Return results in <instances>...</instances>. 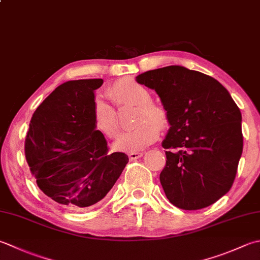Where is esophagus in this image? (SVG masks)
Instances as JSON below:
<instances>
[{
	"label": "esophagus",
	"mask_w": 260,
	"mask_h": 260,
	"mask_svg": "<svg viewBox=\"0 0 260 260\" xmlns=\"http://www.w3.org/2000/svg\"><path fill=\"white\" fill-rule=\"evenodd\" d=\"M142 155H143L142 152H129L128 153L129 160H136V159H139V157H141Z\"/></svg>",
	"instance_id": "obj_1"
}]
</instances>
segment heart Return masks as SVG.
Masks as SVG:
<instances>
[{
	"label": "heart",
	"mask_w": 260,
	"mask_h": 260,
	"mask_svg": "<svg viewBox=\"0 0 260 260\" xmlns=\"http://www.w3.org/2000/svg\"><path fill=\"white\" fill-rule=\"evenodd\" d=\"M107 96L116 108L134 107L132 117L133 128L125 132L115 143L117 150L137 152L153 143L159 136V129L166 128L168 115L161 105L151 100L149 90L134 80L117 81L107 89ZM92 118L96 131L108 139L119 134V121L113 106L101 98H95L92 106Z\"/></svg>",
	"instance_id": "1"
}]
</instances>
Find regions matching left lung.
<instances>
[{"mask_svg": "<svg viewBox=\"0 0 260 260\" xmlns=\"http://www.w3.org/2000/svg\"><path fill=\"white\" fill-rule=\"evenodd\" d=\"M136 81L155 90L167 110L160 174L167 198L187 211L214 204L232 187L242 154L239 107L218 81L182 66L147 71Z\"/></svg>", "mask_w": 260, "mask_h": 260, "instance_id": "1", "label": "left lung"}]
</instances>
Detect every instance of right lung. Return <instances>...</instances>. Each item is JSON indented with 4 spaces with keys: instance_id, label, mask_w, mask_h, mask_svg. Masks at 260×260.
I'll return each mask as SVG.
<instances>
[{
    "instance_id": "right-lung-1",
    "label": "right lung",
    "mask_w": 260,
    "mask_h": 260,
    "mask_svg": "<svg viewBox=\"0 0 260 260\" xmlns=\"http://www.w3.org/2000/svg\"><path fill=\"white\" fill-rule=\"evenodd\" d=\"M103 83L88 79L58 85L35 110L25 136V160L40 190L73 211L103 200L128 162L123 152L109 153L93 124V91Z\"/></svg>"
}]
</instances>
